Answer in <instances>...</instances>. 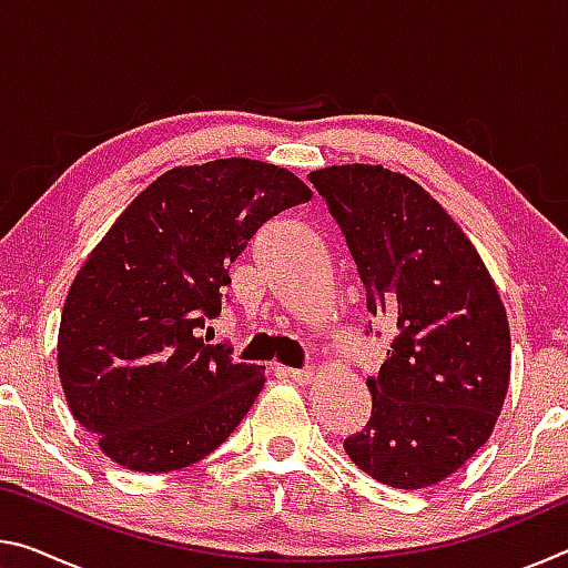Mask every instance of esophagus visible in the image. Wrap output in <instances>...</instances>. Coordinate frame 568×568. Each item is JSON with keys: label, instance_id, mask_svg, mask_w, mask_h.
<instances>
[{"label": "esophagus", "instance_id": "1", "mask_svg": "<svg viewBox=\"0 0 568 568\" xmlns=\"http://www.w3.org/2000/svg\"><path fill=\"white\" fill-rule=\"evenodd\" d=\"M277 376H283V378H287V381H293V383H311L313 381V368H303V371H297V368H283V365H277Z\"/></svg>", "mask_w": 568, "mask_h": 568}]
</instances>
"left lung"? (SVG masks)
<instances>
[{"mask_svg": "<svg viewBox=\"0 0 568 568\" xmlns=\"http://www.w3.org/2000/svg\"><path fill=\"white\" fill-rule=\"evenodd\" d=\"M348 243L373 318L396 338L373 408L343 440L365 474L393 488H426L486 444L511 376L501 297L460 227L418 182L381 165H333L307 175Z\"/></svg>", "mask_w": 568, "mask_h": 568, "instance_id": "obj_1", "label": "left lung"}]
</instances>
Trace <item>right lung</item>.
<instances>
[{
    "instance_id": "right-lung-1",
    "label": "right lung",
    "mask_w": 568,
    "mask_h": 568,
    "mask_svg": "<svg viewBox=\"0 0 568 568\" xmlns=\"http://www.w3.org/2000/svg\"><path fill=\"white\" fill-rule=\"evenodd\" d=\"M313 192L293 172L227 158L160 175L114 220L67 293L57 361L72 416L102 454L168 474L223 444L263 365L200 338L230 265L273 215Z\"/></svg>"
}]
</instances>
